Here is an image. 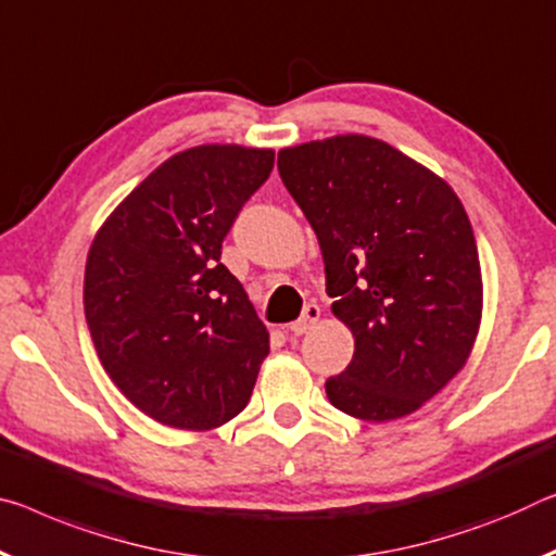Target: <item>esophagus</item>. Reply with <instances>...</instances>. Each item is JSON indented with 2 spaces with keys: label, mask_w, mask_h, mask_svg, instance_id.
I'll list each match as a JSON object with an SVG mask.
<instances>
[{
  "label": "esophagus",
  "mask_w": 556,
  "mask_h": 556,
  "mask_svg": "<svg viewBox=\"0 0 556 556\" xmlns=\"http://www.w3.org/2000/svg\"><path fill=\"white\" fill-rule=\"evenodd\" d=\"M319 314H321V309L316 304H309V306H304V312H302V316H299L296 321H292L287 326V331L292 333V337H302V333H306L312 329V326L319 321Z\"/></svg>",
  "instance_id": "esophagus-1"
}]
</instances>
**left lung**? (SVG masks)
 I'll return each mask as SVG.
<instances>
[{
  "instance_id": "1",
  "label": "left lung",
  "mask_w": 556,
  "mask_h": 556,
  "mask_svg": "<svg viewBox=\"0 0 556 556\" xmlns=\"http://www.w3.org/2000/svg\"><path fill=\"white\" fill-rule=\"evenodd\" d=\"M277 165L319 240L331 309L356 339L326 395L361 420L408 416L460 371L478 337L480 260L463 202L368 136L285 148Z\"/></svg>"
}]
</instances>
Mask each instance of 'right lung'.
Masks as SVG:
<instances>
[{"instance_id":"1","label":"right lung","mask_w":556,"mask_h":556,"mask_svg":"<svg viewBox=\"0 0 556 556\" xmlns=\"http://www.w3.org/2000/svg\"><path fill=\"white\" fill-rule=\"evenodd\" d=\"M271 167L275 151L262 148L173 155L121 202L88 252L93 346L121 393L163 426L210 430L250 403L269 333L219 257Z\"/></svg>"}]
</instances>
